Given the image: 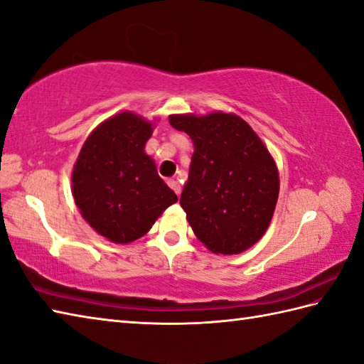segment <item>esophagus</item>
<instances>
[{
    "mask_svg": "<svg viewBox=\"0 0 364 364\" xmlns=\"http://www.w3.org/2000/svg\"><path fill=\"white\" fill-rule=\"evenodd\" d=\"M167 184L170 186V189H173V192H175L176 196H180V194H181V184L178 183L176 180H168V181H167Z\"/></svg>",
    "mask_w": 364,
    "mask_h": 364,
    "instance_id": "1",
    "label": "esophagus"
}]
</instances>
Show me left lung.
Listing matches in <instances>:
<instances>
[{
	"label": "left lung",
	"mask_w": 364,
	"mask_h": 364,
	"mask_svg": "<svg viewBox=\"0 0 364 364\" xmlns=\"http://www.w3.org/2000/svg\"><path fill=\"white\" fill-rule=\"evenodd\" d=\"M168 122L194 142L180 203L196 236L214 253L247 250L275 211L280 180L274 158L235 114L170 115Z\"/></svg>",
	"instance_id": "obj_1"
}]
</instances>
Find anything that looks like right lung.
Returning a JSON list of instances; mask_svg holds the SVG:
<instances>
[{
	"label": "right lung",
	"instance_id": "obj_1",
	"mask_svg": "<svg viewBox=\"0 0 364 364\" xmlns=\"http://www.w3.org/2000/svg\"><path fill=\"white\" fill-rule=\"evenodd\" d=\"M151 133L150 122L120 112L87 137L75 164V203L89 225L112 242L142 237L178 200L144 151Z\"/></svg>",
	"mask_w": 364,
	"mask_h": 364
}]
</instances>
